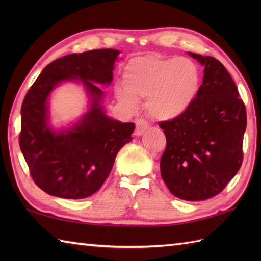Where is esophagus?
<instances>
[{"mask_svg":"<svg viewBox=\"0 0 261 261\" xmlns=\"http://www.w3.org/2000/svg\"><path fill=\"white\" fill-rule=\"evenodd\" d=\"M148 127H149V126H148L147 122H146L145 120L138 119V120L136 121V136H138V137L142 136V135L145 134V132L147 131Z\"/></svg>","mask_w":261,"mask_h":261,"instance_id":"1","label":"esophagus"}]
</instances>
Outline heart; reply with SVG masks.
I'll use <instances>...</instances> for the list:
<instances>
[{"label":"heart","instance_id":"heart-1","mask_svg":"<svg viewBox=\"0 0 261 261\" xmlns=\"http://www.w3.org/2000/svg\"><path fill=\"white\" fill-rule=\"evenodd\" d=\"M123 84L115 88L119 102L135 110L147 97V110L157 120L179 118L195 101L201 85L197 65L188 58L143 55L123 70Z\"/></svg>","mask_w":261,"mask_h":261}]
</instances>
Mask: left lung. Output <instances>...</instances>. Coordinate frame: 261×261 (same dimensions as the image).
<instances>
[{"mask_svg": "<svg viewBox=\"0 0 261 261\" xmlns=\"http://www.w3.org/2000/svg\"><path fill=\"white\" fill-rule=\"evenodd\" d=\"M187 54L204 67L203 83L184 114L159 124L167 139L160 173L176 197L203 201L219 194L240 169L247 113L224 66Z\"/></svg>", "mask_w": 261, "mask_h": 261, "instance_id": "1", "label": "left lung"}]
</instances>
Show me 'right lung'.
I'll use <instances>...</instances> for the list:
<instances>
[{"instance_id": "obj_1", "label": "right lung", "mask_w": 261, "mask_h": 261, "mask_svg": "<svg viewBox=\"0 0 261 261\" xmlns=\"http://www.w3.org/2000/svg\"><path fill=\"white\" fill-rule=\"evenodd\" d=\"M116 49L70 54L42 69L21 108L20 148L36 184L49 195L80 199L97 192L108 178L116 154L132 140L135 123L111 118L103 107L104 92L113 80ZM81 85L87 111L69 125L51 123L48 101L64 82Z\"/></svg>"}]
</instances>
